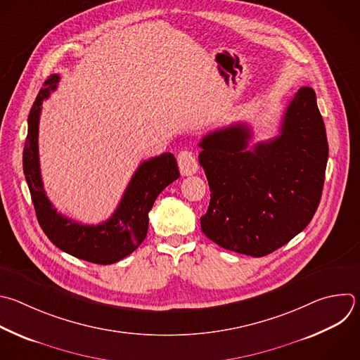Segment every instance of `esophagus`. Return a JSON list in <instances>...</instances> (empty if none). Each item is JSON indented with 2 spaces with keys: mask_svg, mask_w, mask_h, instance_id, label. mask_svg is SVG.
Listing matches in <instances>:
<instances>
[{
  "mask_svg": "<svg viewBox=\"0 0 360 360\" xmlns=\"http://www.w3.org/2000/svg\"><path fill=\"white\" fill-rule=\"evenodd\" d=\"M178 167L184 176L193 175L198 171V161H196L195 153L188 151V150L181 151L178 154Z\"/></svg>",
  "mask_w": 360,
  "mask_h": 360,
  "instance_id": "obj_1",
  "label": "esophagus"
}]
</instances>
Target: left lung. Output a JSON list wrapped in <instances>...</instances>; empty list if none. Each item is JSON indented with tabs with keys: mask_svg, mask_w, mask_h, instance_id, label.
Segmentation results:
<instances>
[{
	"mask_svg": "<svg viewBox=\"0 0 360 360\" xmlns=\"http://www.w3.org/2000/svg\"><path fill=\"white\" fill-rule=\"evenodd\" d=\"M250 139L249 126L237 123L200 140L212 192L200 227L226 250L263 257L302 231L321 200L328 140L315 91L295 93L280 136L248 150Z\"/></svg>",
	"mask_w": 360,
	"mask_h": 360,
	"instance_id": "8db88e82",
	"label": "left lung"
}]
</instances>
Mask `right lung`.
<instances>
[{"instance_id":"obj_1","label":"right lung","mask_w":360,"mask_h":360,"mask_svg":"<svg viewBox=\"0 0 360 360\" xmlns=\"http://www.w3.org/2000/svg\"><path fill=\"white\" fill-rule=\"evenodd\" d=\"M59 75H51L39 90L28 115V136L22 167L39 226L62 252L94 264H112L131 255L148 231V212L157 196L179 178L171 153L141 162L111 217L100 224H82L58 213L49 202L41 176L38 127L42 101L58 86Z\"/></svg>"}]
</instances>
